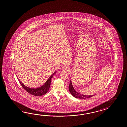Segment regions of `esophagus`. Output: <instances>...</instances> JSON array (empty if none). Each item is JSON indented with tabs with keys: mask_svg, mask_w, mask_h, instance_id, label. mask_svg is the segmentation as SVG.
<instances>
[{
	"mask_svg": "<svg viewBox=\"0 0 127 127\" xmlns=\"http://www.w3.org/2000/svg\"><path fill=\"white\" fill-rule=\"evenodd\" d=\"M62 69L63 71H68L69 68L66 66H63L62 68Z\"/></svg>",
	"mask_w": 127,
	"mask_h": 127,
	"instance_id": "34e87169",
	"label": "esophagus"
}]
</instances>
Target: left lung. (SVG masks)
Returning <instances> with one entry per match:
<instances>
[{"mask_svg":"<svg viewBox=\"0 0 127 127\" xmlns=\"http://www.w3.org/2000/svg\"><path fill=\"white\" fill-rule=\"evenodd\" d=\"M69 91L70 92V93L71 94V95L73 97H74L76 98L77 99H85L87 98H89L92 96H94L95 95H82L80 93H78L75 90L73 85L71 83V81L70 80V84L69 85Z\"/></svg>","mask_w":127,"mask_h":127,"instance_id":"obj_1","label":"left lung"}]
</instances>
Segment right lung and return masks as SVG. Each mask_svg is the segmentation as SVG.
<instances>
[{
	"label": "right lung",
	"instance_id": "obj_1",
	"mask_svg": "<svg viewBox=\"0 0 127 127\" xmlns=\"http://www.w3.org/2000/svg\"><path fill=\"white\" fill-rule=\"evenodd\" d=\"M56 73V71H55L51 75L48 80L46 81V82L42 86L40 87H38L37 88H30L26 86L25 85L22 83V82L18 80L20 82V84H21L22 87L23 88V89L28 93L30 94L31 95H33L34 96H42L43 95H45V94L47 93V92L49 91V89H50V86L51 84V78L54 76V75Z\"/></svg>",
	"mask_w": 127,
	"mask_h": 127
}]
</instances>
